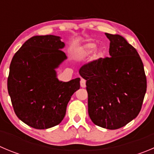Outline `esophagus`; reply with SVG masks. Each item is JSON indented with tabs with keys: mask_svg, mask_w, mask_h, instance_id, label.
Segmentation results:
<instances>
[{
	"mask_svg": "<svg viewBox=\"0 0 154 154\" xmlns=\"http://www.w3.org/2000/svg\"><path fill=\"white\" fill-rule=\"evenodd\" d=\"M80 87L82 88H85L86 87V80L84 79H81L80 80Z\"/></svg>",
	"mask_w": 154,
	"mask_h": 154,
	"instance_id": "obj_1",
	"label": "esophagus"
}]
</instances>
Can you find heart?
<instances>
[{
    "instance_id": "1",
    "label": "heart",
    "mask_w": 154,
    "mask_h": 154,
    "mask_svg": "<svg viewBox=\"0 0 154 154\" xmlns=\"http://www.w3.org/2000/svg\"><path fill=\"white\" fill-rule=\"evenodd\" d=\"M97 48V44L93 42H88L84 43L78 48V54L80 57H87L94 51V55L97 58H101L104 56L105 51L103 48Z\"/></svg>"
}]
</instances>
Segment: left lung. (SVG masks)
<instances>
[{"label": "left lung", "mask_w": 154, "mask_h": 154, "mask_svg": "<svg viewBox=\"0 0 154 154\" xmlns=\"http://www.w3.org/2000/svg\"><path fill=\"white\" fill-rule=\"evenodd\" d=\"M110 57L84 65L79 74L87 80L88 113L96 125L115 130L135 119L146 90L143 64L137 50L120 35L105 33Z\"/></svg>", "instance_id": "obj_1"}]
</instances>
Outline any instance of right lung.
I'll list each match as a JSON object with an SVG mask.
<instances>
[{"mask_svg":"<svg viewBox=\"0 0 154 154\" xmlns=\"http://www.w3.org/2000/svg\"><path fill=\"white\" fill-rule=\"evenodd\" d=\"M61 37L35 35L15 53L10 65L8 93L17 117L27 125L47 129L61 122L80 78L63 82L56 69L67 59Z\"/></svg>","mask_w":154,"mask_h":154,"instance_id":"1","label":"right lung"}]
</instances>
